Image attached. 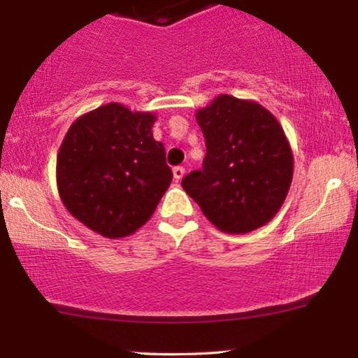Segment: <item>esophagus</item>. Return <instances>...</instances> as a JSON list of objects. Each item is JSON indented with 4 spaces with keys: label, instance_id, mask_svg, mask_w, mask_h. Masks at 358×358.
Segmentation results:
<instances>
[{
    "label": "esophagus",
    "instance_id": "34e87169",
    "mask_svg": "<svg viewBox=\"0 0 358 358\" xmlns=\"http://www.w3.org/2000/svg\"><path fill=\"white\" fill-rule=\"evenodd\" d=\"M183 175H185V168L183 166H175L173 168V176H175L176 182H180V180L183 178Z\"/></svg>",
    "mask_w": 358,
    "mask_h": 358
}]
</instances>
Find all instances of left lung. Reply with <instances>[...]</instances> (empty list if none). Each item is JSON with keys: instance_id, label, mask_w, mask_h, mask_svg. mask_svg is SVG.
Masks as SVG:
<instances>
[{"instance_id": "obj_1", "label": "left lung", "mask_w": 358, "mask_h": 358, "mask_svg": "<svg viewBox=\"0 0 358 358\" xmlns=\"http://www.w3.org/2000/svg\"><path fill=\"white\" fill-rule=\"evenodd\" d=\"M207 146L183 190L222 232L248 234L276 215L293 180V151L278 119L252 101L222 94L196 110Z\"/></svg>"}]
</instances>
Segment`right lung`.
<instances>
[{
  "label": "right lung",
  "mask_w": 358,
  "mask_h": 358,
  "mask_svg": "<svg viewBox=\"0 0 358 358\" xmlns=\"http://www.w3.org/2000/svg\"><path fill=\"white\" fill-rule=\"evenodd\" d=\"M156 116L110 102L69 127L57 156V187L65 208L90 231L121 239L145 225L170 187Z\"/></svg>",
  "instance_id": "add662e5"
}]
</instances>
